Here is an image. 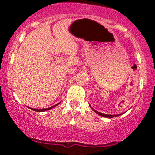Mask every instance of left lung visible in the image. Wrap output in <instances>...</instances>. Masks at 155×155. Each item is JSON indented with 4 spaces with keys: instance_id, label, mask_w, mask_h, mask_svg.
<instances>
[{
    "instance_id": "left-lung-1",
    "label": "left lung",
    "mask_w": 155,
    "mask_h": 155,
    "mask_svg": "<svg viewBox=\"0 0 155 155\" xmlns=\"http://www.w3.org/2000/svg\"><path fill=\"white\" fill-rule=\"evenodd\" d=\"M93 110L96 112V113H97L98 115H100V116H104V117H107V118H112V117H115V116H120V114H118V115H107V114H104V113H101V112H97V111H96V110H94V109H93Z\"/></svg>"
}]
</instances>
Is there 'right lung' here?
Returning <instances> with one entry per match:
<instances>
[{"instance_id":"obj_1","label":"right lung","mask_w":155,"mask_h":155,"mask_svg":"<svg viewBox=\"0 0 155 155\" xmlns=\"http://www.w3.org/2000/svg\"><path fill=\"white\" fill-rule=\"evenodd\" d=\"M58 104H55V105L52 106V107H50V108H43V109H35V108H32V110H34V111H35V112H44V111H47V110H50L52 108H54V107H55V106H57Z\"/></svg>"}]
</instances>
